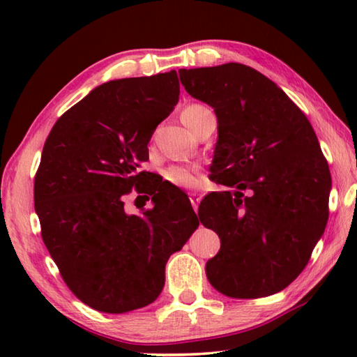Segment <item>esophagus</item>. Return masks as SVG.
I'll return each instance as SVG.
<instances>
[{
	"mask_svg": "<svg viewBox=\"0 0 357 357\" xmlns=\"http://www.w3.org/2000/svg\"><path fill=\"white\" fill-rule=\"evenodd\" d=\"M189 198H190V203H192V206H193V209H198V204H200V202H202V195L198 192H190L189 193Z\"/></svg>",
	"mask_w": 357,
	"mask_h": 357,
	"instance_id": "1",
	"label": "esophagus"
}]
</instances>
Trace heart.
Returning a JSON list of instances; mask_svg holds the SVG:
<instances>
[{
  "mask_svg": "<svg viewBox=\"0 0 357 357\" xmlns=\"http://www.w3.org/2000/svg\"><path fill=\"white\" fill-rule=\"evenodd\" d=\"M202 110H204L203 105L193 104V105L185 107L183 113H181V116H185V114H192V113H197V112H202ZM165 176H167L168 181H170V183L176 184V185H183V187L195 184V181H197L195 173H193L192 168L184 167V165H176V167L168 168Z\"/></svg>",
  "mask_w": 357,
  "mask_h": 357,
  "instance_id": "1",
  "label": "heart"
}]
</instances>
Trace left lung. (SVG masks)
Masks as SVG:
<instances>
[{
    "instance_id": "obj_1",
    "label": "left lung",
    "mask_w": 357,
    "mask_h": 357,
    "mask_svg": "<svg viewBox=\"0 0 357 357\" xmlns=\"http://www.w3.org/2000/svg\"><path fill=\"white\" fill-rule=\"evenodd\" d=\"M185 91L214 108V181L198 217L220 238L206 263L217 291L255 299L287 288L328 223L331 174L312 124L268 77L245 64L179 69ZM248 195H243V190Z\"/></svg>"
}]
</instances>
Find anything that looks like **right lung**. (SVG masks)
<instances>
[{"label": "right lung", "mask_w": 357, "mask_h": 357, "mask_svg": "<svg viewBox=\"0 0 357 357\" xmlns=\"http://www.w3.org/2000/svg\"><path fill=\"white\" fill-rule=\"evenodd\" d=\"M178 100L176 70L107 82L69 108L44 144L34 179L42 239L66 285L94 310L154 302L168 258L200 225L192 206L154 184L143 187L153 209L124 208L146 179L138 167L151 137Z\"/></svg>", "instance_id": "obj_1"}]
</instances>
